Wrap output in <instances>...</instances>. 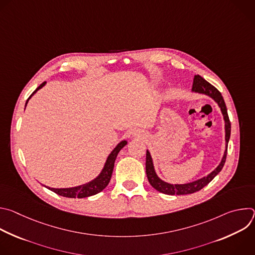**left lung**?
<instances>
[{
    "label": "left lung",
    "mask_w": 255,
    "mask_h": 255,
    "mask_svg": "<svg viewBox=\"0 0 255 255\" xmlns=\"http://www.w3.org/2000/svg\"><path fill=\"white\" fill-rule=\"evenodd\" d=\"M193 91L201 94H205L213 98L219 107L221 108L222 114L224 116L225 120V131H226V150L224 153V156L222 158L221 163L218 165V167L213 170L208 176H205L201 179H198L196 181H193V183L186 184V185H170L165 183V181L161 180L155 173L152 159L150 156L149 151H146V174L149 184L158 192L166 195H188V194H193L196 193L200 190H202L204 187H206L210 181L218 174L221 169L223 168L225 161H226V156H227V147H228V142L230 139V134H231V123L229 120V116L227 113V108L224 102V99L221 95V93L218 91L214 86H212L210 83H208L205 79H203L201 76H195L194 78V84H193Z\"/></svg>",
    "instance_id": "left-lung-1"
}]
</instances>
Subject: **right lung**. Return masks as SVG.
<instances>
[{
    "instance_id": "add662e5",
    "label": "right lung",
    "mask_w": 255,
    "mask_h": 255,
    "mask_svg": "<svg viewBox=\"0 0 255 255\" xmlns=\"http://www.w3.org/2000/svg\"><path fill=\"white\" fill-rule=\"evenodd\" d=\"M44 85H45V82L42 83L37 89H36L31 94V96L28 98V100L32 97L33 94L36 93V91L41 89ZM28 100H27V102H28ZM27 102H26V104H27ZM126 144H127V141L124 140V141H121L117 145L116 148L112 151V153L109 155V157L106 161V164L104 166V169L102 170L100 175L98 177H96L94 180L90 181V183L83 185V186L75 187V188H69V189H53V188H48V187H46V188H48L50 191L54 192L55 194L62 196V197H66V198H87V197L94 196V195L102 192L108 186V184L110 183L116 157H117L119 151L125 146Z\"/></svg>"
}]
</instances>
